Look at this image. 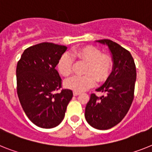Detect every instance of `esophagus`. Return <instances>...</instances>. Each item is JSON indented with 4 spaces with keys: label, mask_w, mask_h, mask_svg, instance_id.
<instances>
[{
    "label": "esophagus",
    "mask_w": 152,
    "mask_h": 152,
    "mask_svg": "<svg viewBox=\"0 0 152 152\" xmlns=\"http://www.w3.org/2000/svg\"><path fill=\"white\" fill-rule=\"evenodd\" d=\"M80 92H76V91L73 92V95L74 96H78V95H80Z\"/></svg>",
    "instance_id": "1"
}]
</instances>
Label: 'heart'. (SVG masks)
<instances>
[{"instance_id":"b5f03b06","label":"heart","mask_w":152,"mask_h":152,"mask_svg":"<svg viewBox=\"0 0 152 152\" xmlns=\"http://www.w3.org/2000/svg\"><path fill=\"white\" fill-rule=\"evenodd\" d=\"M73 56L88 63L85 76H74L65 82L67 89L76 92H83L94 86L99 81H104L107 78L113 67L112 58L108 55H103L99 48L87 45L72 52ZM73 59L68 53L62 56L58 62V70L62 76L67 77L72 73ZM97 78H96L95 77Z\"/></svg>"}]
</instances>
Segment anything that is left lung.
Returning <instances> with one entry per match:
<instances>
[{
  "label": "left lung",
  "instance_id": "left-lung-1",
  "mask_svg": "<svg viewBox=\"0 0 152 152\" xmlns=\"http://www.w3.org/2000/svg\"><path fill=\"white\" fill-rule=\"evenodd\" d=\"M96 42L108 46L112 55L113 70L106 82L96 90L105 93V96L90 95L85 117L96 129L107 130L121 121L129 110L134 100L137 73L129 51L109 39Z\"/></svg>",
  "mask_w": 152,
  "mask_h": 152
}]
</instances>
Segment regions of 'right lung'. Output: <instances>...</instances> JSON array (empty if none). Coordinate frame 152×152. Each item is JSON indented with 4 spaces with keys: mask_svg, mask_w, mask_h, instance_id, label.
I'll return each instance as SVG.
<instances>
[{
    "mask_svg": "<svg viewBox=\"0 0 152 152\" xmlns=\"http://www.w3.org/2000/svg\"><path fill=\"white\" fill-rule=\"evenodd\" d=\"M67 49L64 45L42 42L26 48L16 69L19 101L28 119L38 127L52 128L65 117L72 91L62 87L56 66Z\"/></svg>",
    "mask_w": 152,
    "mask_h": 152,
    "instance_id": "1",
    "label": "right lung"
}]
</instances>
